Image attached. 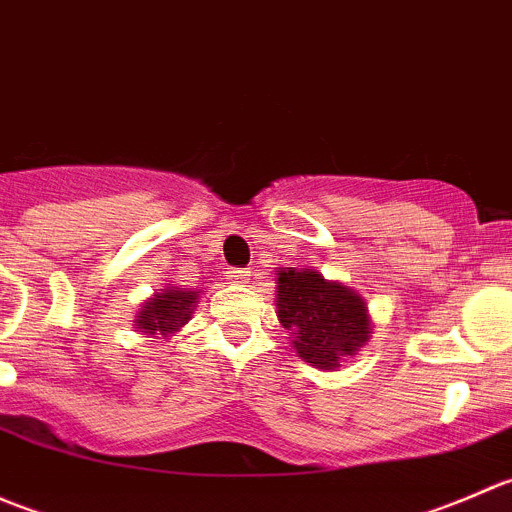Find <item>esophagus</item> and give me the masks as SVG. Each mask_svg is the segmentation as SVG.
<instances>
[{
    "label": "esophagus",
    "instance_id": "34e87169",
    "mask_svg": "<svg viewBox=\"0 0 512 512\" xmlns=\"http://www.w3.org/2000/svg\"><path fill=\"white\" fill-rule=\"evenodd\" d=\"M245 277H250V270H245V267H230V272H227V280H245Z\"/></svg>",
    "mask_w": 512,
    "mask_h": 512
}]
</instances>
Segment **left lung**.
<instances>
[{
	"mask_svg": "<svg viewBox=\"0 0 512 512\" xmlns=\"http://www.w3.org/2000/svg\"><path fill=\"white\" fill-rule=\"evenodd\" d=\"M277 317L297 356L309 366L334 371L369 342L371 319L364 297L317 270H277Z\"/></svg>",
	"mask_w": 512,
	"mask_h": 512,
	"instance_id": "left-lung-1",
	"label": "left lung"
}]
</instances>
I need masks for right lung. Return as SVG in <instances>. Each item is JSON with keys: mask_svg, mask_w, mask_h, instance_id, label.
Here are the masks:
<instances>
[{"mask_svg": "<svg viewBox=\"0 0 512 512\" xmlns=\"http://www.w3.org/2000/svg\"><path fill=\"white\" fill-rule=\"evenodd\" d=\"M198 304V292L188 287H168L160 294H153L143 309L138 312L136 332L148 337H170L178 332L188 319L193 317V309Z\"/></svg>", "mask_w": 512, "mask_h": 512, "instance_id": "add662e5", "label": "right lung"}]
</instances>
